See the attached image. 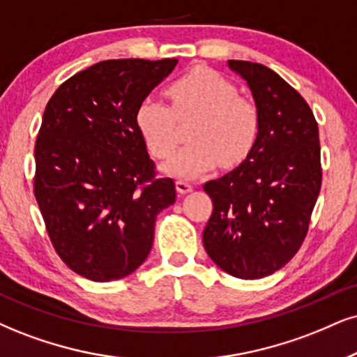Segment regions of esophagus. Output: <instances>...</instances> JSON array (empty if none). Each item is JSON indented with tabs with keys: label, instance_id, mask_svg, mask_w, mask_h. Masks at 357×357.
I'll list each match as a JSON object with an SVG mask.
<instances>
[{
	"label": "esophagus",
	"instance_id": "esophagus-1",
	"mask_svg": "<svg viewBox=\"0 0 357 357\" xmlns=\"http://www.w3.org/2000/svg\"><path fill=\"white\" fill-rule=\"evenodd\" d=\"M175 188H177L178 193H182V195H183V193L192 192L193 185H192V183L185 182V180H177V182H175Z\"/></svg>",
	"mask_w": 357,
	"mask_h": 357
}]
</instances>
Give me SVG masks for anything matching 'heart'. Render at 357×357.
<instances>
[{
  "instance_id": "heart-1",
  "label": "heart",
  "mask_w": 357,
  "mask_h": 357,
  "mask_svg": "<svg viewBox=\"0 0 357 357\" xmlns=\"http://www.w3.org/2000/svg\"><path fill=\"white\" fill-rule=\"evenodd\" d=\"M170 104L145 98L135 109L134 122L147 151L169 158L178 145V122L197 119L188 144L164 165L169 175L195 178L213 170L241 164L257 145L261 119L250 99L238 96L230 79L210 68H195L167 87Z\"/></svg>"
}]
</instances>
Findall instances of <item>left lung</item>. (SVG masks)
I'll list each match as a JSON object with an SVG mask.
<instances>
[{"label":"left lung","mask_w":357,"mask_h":357,"mask_svg":"<svg viewBox=\"0 0 357 357\" xmlns=\"http://www.w3.org/2000/svg\"><path fill=\"white\" fill-rule=\"evenodd\" d=\"M228 66L252 89L261 129L241 165L204 185L213 202L204 246L228 275L257 280L283 268L306 238L323 180L319 132L306 100L275 71Z\"/></svg>","instance_id":"left-lung-1"}]
</instances>
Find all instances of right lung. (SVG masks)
<instances>
[{"label": "right lung", "mask_w": 357, "mask_h": 357, "mask_svg": "<svg viewBox=\"0 0 357 357\" xmlns=\"http://www.w3.org/2000/svg\"><path fill=\"white\" fill-rule=\"evenodd\" d=\"M177 59H109L57 87L34 145V197L56 253L92 281L130 275L175 202L135 127L139 102Z\"/></svg>", "instance_id": "add662e5"}]
</instances>
